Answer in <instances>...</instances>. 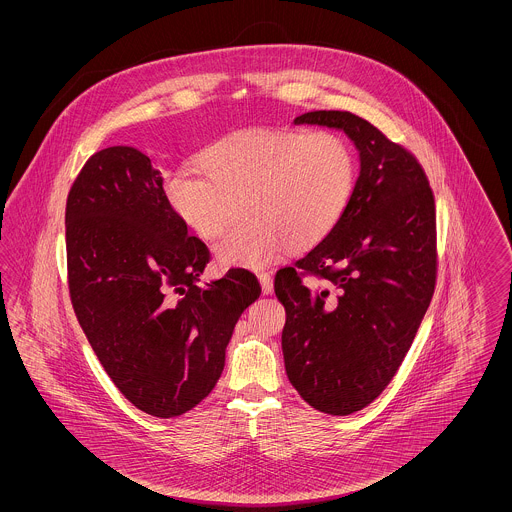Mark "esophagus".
Instances as JSON below:
<instances>
[{
    "mask_svg": "<svg viewBox=\"0 0 512 512\" xmlns=\"http://www.w3.org/2000/svg\"><path fill=\"white\" fill-rule=\"evenodd\" d=\"M257 278H259V282H261V290H263L265 295L272 292V276H270L268 272H259Z\"/></svg>",
    "mask_w": 512,
    "mask_h": 512,
    "instance_id": "esophagus-1",
    "label": "esophagus"
}]
</instances>
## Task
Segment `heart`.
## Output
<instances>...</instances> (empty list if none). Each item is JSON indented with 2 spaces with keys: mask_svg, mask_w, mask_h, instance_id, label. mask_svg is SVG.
I'll return each instance as SVG.
<instances>
[{
  "mask_svg": "<svg viewBox=\"0 0 512 512\" xmlns=\"http://www.w3.org/2000/svg\"><path fill=\"white\" fill-rule=\"evenodd\" d=\"M199 169L165 182L174 217L203 240L220 236L242 203L247 219L219 244L222 265L263 267L286 245L320 244L345 215L357 184L351 144L334 130L251 128L205 147Z\"/></svg>",
  "mask_w": 512,
  "mask_h": 512,
  "instance_id": "heart-1",
  "label": "heart"
}]
</instances>
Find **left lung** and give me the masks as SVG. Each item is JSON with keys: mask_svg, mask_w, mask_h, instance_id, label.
I'll return each mask as SVG.
<instances>
[{"mask_svg": "<svg viewBox=\"0 0 512 512\" xmlns=\"http://www.w3.org/2000/svg\"><path fill=\"white\" fill-rule=\"evenodd\" d=\"M293 122L343 130L361 159L338 226L274 278L293 388L320 413L345 416L386 390L432 301L436 203L413 153L365 119L311 111Z\"/></svg>", "mask_w": 512, "mask_h": 512, "instance_id": "left-lung-1", "label": "left lung"}]
</instances>
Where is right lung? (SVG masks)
Returning a JSON list of instances; mask_svg holds the SVG:
<instances>
[{"instance_id":"add662e5","label":"right lung","mask_w":512,"mask_h":512,"mask_svg":"<svg viewBox=\"0 0 512 512\" xmlns=\"http://www.w3.org/2000/svg\"><path fill=\"white\" fill-rule=\"evenodd\" d=\"M65 226L74 313L113 384L157 418L194 409L222 374L238 318L261 295L255 274L230 268L199 286L209 249L174 217L161 171L134 147L86 161Z\"/></svg>"}]
</instances>
